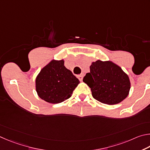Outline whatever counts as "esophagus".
Here are the masks:
<instances>
[{
	"label": "esophagus",
	"mask_w": 150,
	"mask_h": 150,
	"mask_svg": "<svg viewBox=\"0 0 150 150\" xmlns=\"http://www.w3.org/2000/svg\"><path fill=\"white\" fill-rule=\"evenodd\" d=\"M77 78H78V79H79L80 81H82V80H83V75H82V74L78 75L77 76Z\"/></svg>",
	"instance_id": "obj_1"
}]
</instances>
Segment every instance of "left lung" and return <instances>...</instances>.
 Masks as SVG:
<instances>
[{
	"mask_svg": "<svg viewBox=\"0 0 150 150\" xmlns=\"http://www.w3.org/2000/svg\"><path fill=\"white\" fill-rule=\"evenodd\" d=\"M91 88L93 98L102 103L117 104L127 98L130 88L127 74L111 61L97 60L90 66V72L83 77Z\"/></svg>",
	"mask_w": 150,
	"mask_h": 150,
	"instance_id": "obj_1",
	"label": "left lung"
}]
</instances>
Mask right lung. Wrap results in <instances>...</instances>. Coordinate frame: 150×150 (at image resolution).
<instances>
[{"instance_id":"obj_1","label":"right lung","mask_w":150,"mask_h":150,"mask_svg":"<svg viewBox=\"0 0 150 150\" xmlns=\"http://www.w3.org/2000/svg\"><path fill=\"white\" fill-rule=\"evenodd\" d=\"M79 80L64 66V61L52 60L41 70L35 80L39 98L51 103H59L72 96Z\"/></svg>"}]
</instances>
